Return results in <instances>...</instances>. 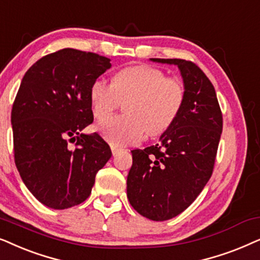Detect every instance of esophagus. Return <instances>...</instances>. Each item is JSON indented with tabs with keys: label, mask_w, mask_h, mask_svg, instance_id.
<instances>
[{
	"label": "esophagus",
	"mask_w": 260,
	"mask_h": 260,
	"mask_svg": "<svg viewBox=\"0 0 260 260\" xmlns=\"http://www.w3.org/2000/svg\"><path fill=\"white\" fill-rule=\"evenodd\" d=\"M110 150H112L113 155H116L117 153H119V152H121V148L117 147V146H114V145H112V146H110Z\"/></svg>",
	"instance_id": "esophagus-1"
}]
</instances>
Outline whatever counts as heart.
Here are the masks:
<instances>
[{
    "label": "heart",
    "mask_w": 260,
    "mask_h": 260,
    "mask_svg": "<svg viewBox=\"0 0 260 260\" xmlns=\"http://www.w3.org/2000/svg\"><path fill=\"white\" fill-rule=\"evenodd\" d=\"M89 98L99 120L123 105L124 115L101 121L98 131L108 143L126 146L138 144L145 134L153 138L168 132L184 107L185 88L179 79L168 78L157 68L136 65L117 71L110 85L95 79Z\"/></svg>",
    "instance_id": "b5f03b06"
}]
</instances>
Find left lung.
<instances>
[{"label": "left lung", "instance_id": "obj_1", "mask_svg": "<svg viewBox=\"0 0 260 260\" xmlns=\"http://www.w3.org/2000/svg\"><path fill=\"white\" fill-rule=\"evenodd\" d=\"M150 60L178 68L185 103L158 144L131 151L127 197L140 215L165 221L184 212L208 183L222 132V114L212 82L197 65L184 59Z\"/></svg>", "mask_w": 260, "mask_h": 260}]
</instances>
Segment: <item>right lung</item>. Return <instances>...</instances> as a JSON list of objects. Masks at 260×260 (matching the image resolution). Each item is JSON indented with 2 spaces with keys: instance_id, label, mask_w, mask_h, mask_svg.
I'll list each match as a JSON object with an SVG mask.
<instances>
[{
  "instance_id": "1",
  "label": "right lung",
  "mask_w": 260,
  "mask_h": 260,
  "mask_svg": "<svg viewBox=\"0 0 260 260\" xmlns=\"http://www.w3.org/2000/svg\"><path fill=\"white\" fill-rule=\"evenodd\" d=\"M110 68L103 55L63 48L23 76L12 109L15 165L27 189L48 208L84 202L112 157L98 133H82L94 120L90 86Z\"/></svg>"
}]
</instances>
